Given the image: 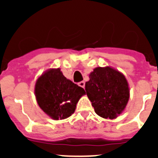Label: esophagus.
<instances>
[{
  "label": "esophagus",
  "mask_w": 158,
  "mask_h": 158,
  "mask_svg": "<svg viewBox=\"0 0 158 158\" xmlns=\"http://www.w3.org/2000/svg\"><path fill=\"white\" fill-rule=\"evenodd\" d=\"M85 81H80L79 83H78V85L81 88H85Z\"/></svg>",
  "instance_id": "obj_1"
}]
</instances>
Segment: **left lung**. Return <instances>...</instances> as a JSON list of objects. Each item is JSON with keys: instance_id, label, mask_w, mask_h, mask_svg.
I'll return each instance as SVG.
<instances>
[{"instance_id": "left-lung-1", "label": "left lung", "mask_w": 158, "mask_h": 158, "mask_svg": "<svg viewBox=\"0 0 158 158\" xmlns=\"http://www.w3.org/2000/svg\"><path fill=\"white\" fill-rule=\"evenodd\" d=\"M85 91L95 112L104 118H116L126 107L129 87L123 74L111 67H97L89 74Z\"/></svg>"}]
</instances>
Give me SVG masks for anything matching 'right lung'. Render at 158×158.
Masks as SVG:
<instances>
[{"mask_svg":"<svg viewBox=\"0 0 158 158\" xmlns=\"http://www.w3.org/2000/svg\"><path fill=\"white\" fill-rule=\"evenodd\" d=\"M35 93L41 109L58 120L68 118L74 112L77 103L85 92L66 79L58 68L49 69L38 78Z\"/></svg>","mask_w":158,"mask_h":158,"instance_id":"add662e5","label":"right lung"}]
</instances>
